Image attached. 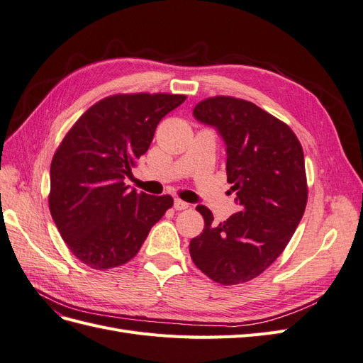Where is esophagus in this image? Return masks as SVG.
Here are the masks:
<instances>
[{"label":"esophagus","mask_w":363,"mask_h":363,"mask_svg":"<svg viewBox=\"0 0 363 363\" xmlns=\"http://www.w3.org/2000/svg\"><path fill=\"white\" fill-rule=\"evenodd\" d=\"M188 207H189V204L186 203V201H183L180 199H175L174 200V208H175V211H184V208H188Z\"/></svg>","instance_id":"esophagus-1"}]
</instances>
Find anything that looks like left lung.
I'll return each instance as SVG.
<instances>
[{"label":"left lung","instance_id":"obj_1","mask_svg":"<svg viewBox=\"0 0 363 363\" xmlns=\"http://www.w3.org/2000/svg\"><path fill=\"white\" fill-rule=\"evenodd\" d=\"M194 118L224 140L227 182L240 211L213 224L212 212L196 206L204 228L191 240V257L216 283H245L281 255L301 221L307 203L303 148L286 124L239 98H207L195 106Z\"/></svg>","mask_w":363,"mask_h":363}]
</instances>
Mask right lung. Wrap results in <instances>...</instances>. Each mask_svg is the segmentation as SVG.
<instances>
[{
	"label": "right lung",
	"mask_w": 363,
	"mask_h": 363,
	"mask_svg": "<svg viewBox=\"0 0 363 363\" xmlns=\"http://www.w3.org/2000/svg\"><path fill=\"white\" fill-rule=\"evenodd\" d=\"M184 100L171 94L107 96L62 140L50 168V212L84 265L108 269L133 259L172 206L171 195L139 194L125 179L148 151L160 119Z\"/></svg>",
	"instance_id": "obj_1"
}]
</instances>
